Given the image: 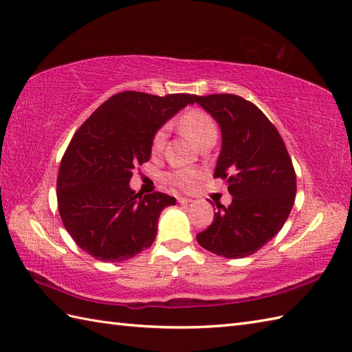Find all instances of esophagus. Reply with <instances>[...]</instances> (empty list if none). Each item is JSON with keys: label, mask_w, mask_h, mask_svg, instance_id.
Instances as JSON below:
<instances>
[{"label": "esophagus", "mask_w": 352, "mask_h": 352, "mask_svg": "<svg viewBox=\"0 0 352 352\" xmlns=\"http://www.w3.org/2000/svg\"><path fill=\"white\" fill-rule=\"evenodd\" d=\"M177 199H178V203H180V204H189V203H192V199L188 198V197H178Z\"/></svg>", "instance_id": "1"}]
</instances>
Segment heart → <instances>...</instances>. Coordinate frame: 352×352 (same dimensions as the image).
Listing matches in <instances>:
<instances>
[{
  "label": "heart",
  "instance_id": "heart-1",
  "mask_svg": "<svg viewBox=\"0 0 352 352\" xmlns=\"http://www.w3.org/2000/svg\"><path fill=\"white\" fill-rule=\"evenodd\" d=\"M178 124H180V129L188 134L198 146L201 145V142H204L206 139L218 134V129H216L213 118L199 109H190L188 111H184ZM166 126H160V129L154 133V136L151 139V153L154 155H159L163 151L164 145H166ZM195 172L190 169H175L169 172L168 180L170 183H174L175 186H180V188H190L193 182H195Z\"/></svg>",
  "mask_w": 352,
  "mask_h": 352
}]
</instances>
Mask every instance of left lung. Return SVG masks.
Here are the masks:
<instances>
[{
    "label": "left lung",
    "instance_id": "1",
    "mask_svg": "<svg viewBox=\"0 0 352 352\" xmlns=\"http://www.w3.org/2000/svg\"><path fill=\"white\" fill-rule=\"evenodd\" d=\"M221 126L222 148L214 177L227 180L233 201L218 206L198 243L226 258L257 252L283 228L294 207L296 175L275 125L239 95H193Z\"/></svg>",
    "mask_w": 352,
    "mask_h": 352
}]
</instances>
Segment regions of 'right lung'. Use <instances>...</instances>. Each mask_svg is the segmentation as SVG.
I'll list each match as a JSON object with an SVG mask.
<instances>
[{
    "label": "right lung",
    "instance_id": "add662e5",
    "mask_svg": "<svg viewBox=\"0 0 352 352\" xmlns=\"http://www.w3.org/2000/svg\"><path fill=\"white\" fill-rule=\"evenodd\" d=\"M193 95L125 91L102 102L74 134L57 177L58 213L81 250L124 261L153 245L157 222L175 198L130 189L133 169L151 157L154 133Z\"/></svg>",
    "mask_w": 352,
    "mask_h": 352
}]
</instances>
